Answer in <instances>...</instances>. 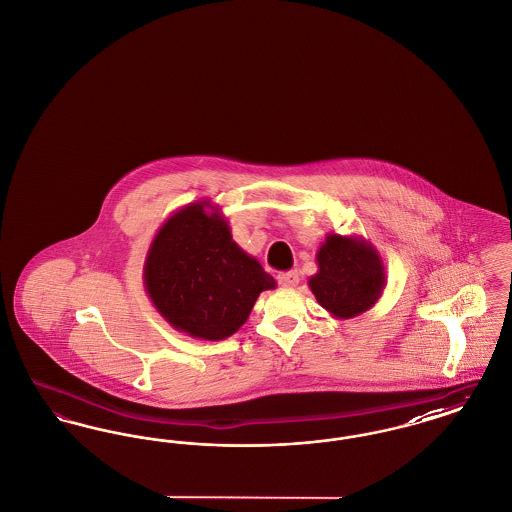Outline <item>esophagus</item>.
<instances>
[{"label":"esophagus","instance_id":"obj_1","mask_svg":"<svg viewBox=\"0 0 512 512\" xmlns=\"http://www.w3.org/2000/svg\"><path fill=\"white\" fill-rule=\"evenodd\" d=\"M278 284L284 288H293L299 284V274L295 270H288V272H280L278 274Z\"/></svg>","mask_w":512,"mask_h":512}]
</instances>
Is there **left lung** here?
Wrapping results in <instances>:
<instances>
[{
  "label": "left lung",
  "mask_w": 512,
  "mask_h": 512,
  "mask_svg": "<svg viewBox=\"0 0 512 512\" xmlns=\"http://www.w3.org/2000/svg\"><path fill=\"white\" fill-rule=\"evenodd\" d=\"M309 288L334 318H353L382 297L388 276L376 247L361 236L328 234L317 251Z\"/></svg>",
  "instance_id": "1"
}]
</instances>
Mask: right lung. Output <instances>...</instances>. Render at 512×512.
I'll use <instances>...</instances> for the list:
<instances>
[{"label": "right lung", "instance_id": "add662e5", "mask_svg": "<svg viewBox=\"0 0 512 512\" xmlns=\"http://www.w3.org/2000/svg\"><path fill=\"white\" fill-rule=\"evenodd\" d=\"M144 286L159 315L197 340L236 334L276 280L232 240L217 205L201 199L174 211L157 230L144 263Z\"/></svg>", "mask_w": 512, "mask_h": 512}]
</instances>
